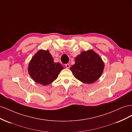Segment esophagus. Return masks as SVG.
I'll return each instance as SVG.
<instances>
[{
  "mask_svg": "<svg viewBox=\"0 0 132 132\" xmlns=\"http://www.w3.org/2000/svg\"><path fill=\"white\" fill-rule=\"evenodd\" d=\"M65 67L67 68H69L70 65L69 64H66L65 65Z\"/></svg>",
  "mask_w": 132,
  "mask_h": 132,
  "instance_id": "obj_1",
  "label": "esophagus"
}]
</instances>
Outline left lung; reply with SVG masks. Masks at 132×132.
Masks as SVG:
<instances>
[{"label": "left lung", "mask_w": 132, "mask_h": 132, "mask_svg": "<svg viewBox=\"0 0 132 132\" xmlns=\"http://www.w3.org/2000/svg\"><path fill=\"white\" fill-rule=\"evenodd\" d=\"M104 63L93 50L83 51L75 58V64L70 70L74 77L83 83L91 84L101 77Z\"/></svg>", "instance_id": "obj_1"}]
</instances>
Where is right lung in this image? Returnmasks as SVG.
<instances>
[{"label":"right lung","instance_id":"1","mask_svg":"<svg viewBox=\"0 0 132 132\" xmlns=\"http://www.w3.org/2000/svg\"><path fill=\"white\" fill-rule=\"evenodd\" d=\"M63 69L59 63L54 62L48 51L41 50L32 58L28 71L36 82L45 86L54 81Z\"/></svg>","mask_w":132,"mask_h":132}]
</instances>
